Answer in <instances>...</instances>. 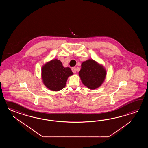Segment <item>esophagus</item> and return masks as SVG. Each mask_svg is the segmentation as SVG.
<instances>
[{"label":"esophagus","mask_w":148,"mask_h":148,"mask_svg":"<svg viewBox=\"0 0 148 148\" xmlns=\"http://www.w3.org/2000/svg\"><path fill=\"white\" fill-rule=\"evenodd\" d=\"M72 71H73V73H76V71H77L76 68H75V67H73V68H72Z\"/></svg>","instance_id":"obj_1"}]
</instances>
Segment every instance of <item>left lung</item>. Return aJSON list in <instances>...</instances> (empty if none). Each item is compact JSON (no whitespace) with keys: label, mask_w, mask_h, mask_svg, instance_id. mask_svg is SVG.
Segmentation results:
<instances>
[{"label":"left lung","mask_w":148,"mask_h":148,"mask_svg":"<svg viewBox=\"0 0 148 148\" xmlns=\"http://www.w3.org/2000/svg\"><path fill=\"white\" fill-rule=\"evenodd\" d=\"M79 75L84 85L90 89H95L103 83L106 71L102 65L92 59H89L82 63Z\"/></svg>","instance_id":"8db88e82"}]
</instances>
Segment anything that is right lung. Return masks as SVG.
Wrapping results in <instances>:
<instances>
[{"instance_id": "add662e5", "label": "right lung", "mask_w": 148, "mask_h": 148, "mask_svg": "<svg viewBox=\"0 0 148 148\" xmlns=\"http://www.w3.org/2000/svg\"><path fill=\"white\" fill-rule=\"evenodd\" d=\"M73 74L70 68H64L58 59L51 60L42 68L43 84L52 91H59L64 88L68 78Z\"/></svg>"}]
</instances>
